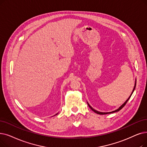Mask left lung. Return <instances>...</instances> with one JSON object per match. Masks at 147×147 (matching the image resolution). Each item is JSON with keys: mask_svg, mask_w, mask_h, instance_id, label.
<instances>
[{"mask_svg": "<svg viewBox=\"0 0 147 147\" xmlns=\"http://www.w3.org/2000/svg\"><path fill=\"white\" fill-rule=\"evenodd\" d=\"M136 81H135V86H134V88H133V91H132V92H131V94L130 95V96L129 97V98L127 99L125 102H124V104H123L122 105H121L118 109H117V110H115V111H112V112H98V111H96V110H95V109H94L93 108L89 105V104H88V106H89V107L91 108V109L92 110V111H93L95 113H97V114H100V115H105V114H108V113H114V112H118L119 111H120L121 109H122V108L126 105V103H127V102L128 101V100H129V98H130V97H131V95H132V94H133V91H134V90H135V88H136Z\"/></svg>", "mask_w": 147, "mask_h": 147, "instance_id": "1", "label": "left lung"}]
</instances>
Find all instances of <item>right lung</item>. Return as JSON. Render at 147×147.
Instances as JSON below:
<instances>
[{
    "label": "right lung",
    "instance_id": "1",
    "mask_svg": "<svg viewBox=\"0 0 147 147\" xmlns=\"http://www.w3.org/2000/svg\"><path fill=\"white\" fill-rule=\"evenodd\" d=\"M57 114H58V113H57ZM57 114H56V115H57Z\"/></svg>",
    "mask_w": 147,
    "mask_h": 147
}]
</instances>
